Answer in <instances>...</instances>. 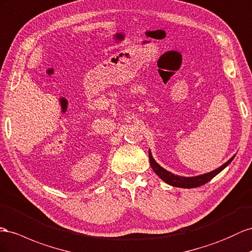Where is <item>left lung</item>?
Returning <instances> with one entry per match:
<instances>
[{
    "instance_id": "1",
    "label": "left lung",
    "mask_w": 252,
    "mask_h": 252,
    "mask_svg": "<svg viewBox=\"0 0 252 252\" xmlns=\"http://www.w3.org/2000/svg\"><path fill=\"white\" fill-rule=\"evenodd\" d=\"M148 156H149V162H151V166L154 169V172L157 174L163 181L172 187L185 188V189H192V188L203 186L205 183L209 182L211 179H213L217 174H220L223 168H226L235 157V155H234L232 158H230L226 163H223L221 166L214 169V171H212V172H209V173L198 175V176H193V177H185V176H179V175H176V174L168 172L167 169L163 168L160 164H158V163L156 162V160L153 157L151 149L148 151Z\"/></svg>"
}]
</instances>
